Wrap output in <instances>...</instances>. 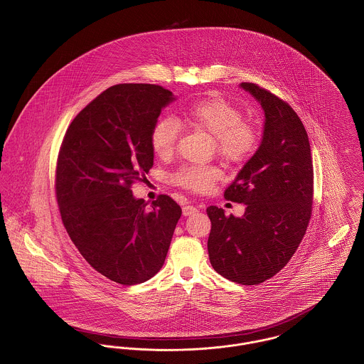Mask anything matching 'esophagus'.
Listing matches in <instances>:
<instances>
[{"label": "esophagus", "instance_id": "1", "mask_svg": "<svg viewBox=\"0 0 364 364\" xmlns=\"http://www.w3.org/2000/svg\"><path fill=\"white\" fill-rule=\"evenodd\" d=\"M198 209L193 205H184L183 206V214L184 215H191V214L196 213Z\"/></svg>", "mask_w": 364, "mask_h": 364}]
</instances>
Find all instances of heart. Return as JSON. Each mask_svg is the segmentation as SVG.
Here are the masks:
<instances>
[{"instance_id": "b5f03b06", "label": "heart", "mask_w": 364, "mask_h": 364, "mask_svg": "<svg viewBox=\"0 0 364 364\" xmlns=\"http://www.w3.org/2000/svg\"><path fill=\"white\" fill-rule=\"evenodd\" d=\"M180 119L196 130L212 136L213 150L230 164L247 161L257 150L258 132L243 121V114L232 103L209 96L187 105ZM178 139V125L171 118L158 119L150 130V146L159 159H169ZM223 176L217 165H184L171 174V181L186 190L205 193Z\"/></svg>"}]
</instances>
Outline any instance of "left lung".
<instances>
[{
    "mask_svg": "<svg viewBox=\"0 0 364 364\" xmlns=\"http://www.w3.org/2000/svg\"><path fill=\"white\" fill-rule=\"evenodd\" d=\"M264 109L256 154L237 173L224 198L246 205L242 217L208 208L212 230L210 264L240 284L272 278L289 262L305 235L312 213L314 165L306 130L286 102L252 82H242Z\"/></svg>",
    "mask_w": 364,
    "mask_h": 364,
    "instance_id": "8db88e82",
    "label": "left lung"
}]
</instances>
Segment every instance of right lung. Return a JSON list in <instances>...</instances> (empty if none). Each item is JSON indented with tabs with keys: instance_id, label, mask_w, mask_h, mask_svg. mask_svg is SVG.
Masks as SVG:
<instances>
[{
	"instance_id": "obj_1",
	"label": "right lung",
	"mask_w": 364,
	"mask_h": 364,
	"mask_svg": "<svg viewBox=\"0 0 364 364\" xmlns=\"http://www.w3.org/2000/svg\"><path fill=\"white\" fill-rule=\"evenodd\" d=\"M173 100L159 85L111 86L73 119L58 156L67 234L90 267L119 284L143 283L162 268L181 215L171 196L147 208L130 190L154 165L150 130Z\"/></svg>"
}]
</instances>
